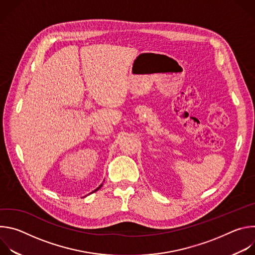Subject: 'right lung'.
<instances>
[{
  "label": "right lung",
  "instance_id": "obj_1",
  "mask_svg": "<svg viewBox=\"0 0 255 255\" xmlns=\"http://www.w3.org/2000/svg\"><path fill=\"white\" fill-rule=\"evenodd\" d=\"M101 187H102V185H101V186H100V187H99V188H97V189H96V190H95V191H94V192H97V191H98V190H99V189H101ZM94 192H93V193H94Z\"/></svg>",
  "mask_w": 255,
  "mask_h": 255
}]
</instances>
